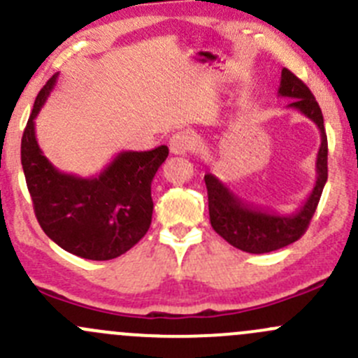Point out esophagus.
Segmentation results:
<instances>
[{
	"label": "esophagus",
	"instance_id": "esophagus-1",
	"mask_svg": "<svg viewBox=\"0 0 358 358\" xmlns=\"http://www.w3.org/2000/svg\"><path fill=\"white\" fill-rule=\"evenodd\" d=\"M194 145V136L190 135L189 131H178V133H173L169 136V150L171 154L175 156H185Z\"/></svg>",
	"mask_w": 358,
	"mask_h": 358
}]
</instances>
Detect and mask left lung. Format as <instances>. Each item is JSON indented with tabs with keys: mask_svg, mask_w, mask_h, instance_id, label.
Instances as JSON below:
<instances>
[{
	"mask_svg": "<svg viewBox=\"0 0 358 358\" xmlns=\"http://www.w3.org/2000/svg\"><path fill=\"white\" fill-rule=\"evenodd\" d=\"M277 93L279 96L292 99L287 109H296L299 114L308 117L315 122L320 131V147L315 161V183L306 201L291 215H280L239 197L213 173L208 171L204 175L211 227L234 248L252 255L275 251L296 243L308 229L310 220L315 213L327 182V136L322 110L315 96L312 95L308 86L286 67L280 74V86Z\"/></svg>",
	"mask_w": 358,
	"mask_h": 358,
	"instance_id": "1",
	"label": "left lung"
}]
</instances>
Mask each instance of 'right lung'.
<instances>
[{"instance_id":"add662e5","label":"right lung","mask_w":358,"mask_h":358,"mask_svg":"<svg viewBox=\"0 0 358 358\" xmlns=\"http://www.w3.org/2000/svg\"><path fill=\"white\" fill-rule=\"evenodd\" d=\"M52 76L36 99L22 135L20 159L43 232L76 256L95 262L129 251L149 230L154 202L150 185L168 157V147L136 152L122 150L99 175L62 173L39 149L34 119L55 88Z\"/></svg>"}]
</instances>
